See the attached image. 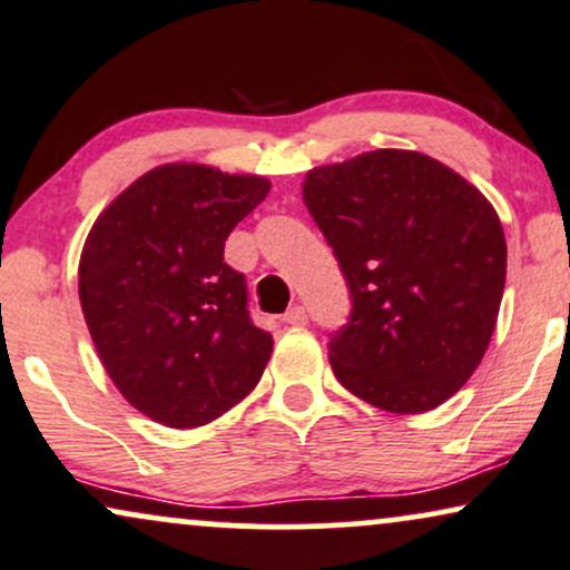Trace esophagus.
<instances>
[{
  "label": "esophagus",
  "mask_w": 570,
  "mask_h": 570,
  "mask_svg": "<svg viewBox=\"0 0 570 570\" xmlns=\"http://www.w3.org/2000/svg\"><path fill=\"white\" fill-rule=\"evenodd\" d=\"M284 323H289V326H305L307 309L302 305H294L292 309H286V313H284Z\"/></svg>",
  "instance_id": "1"
}]
</instances>
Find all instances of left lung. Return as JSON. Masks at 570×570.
<instances>
[{
	"instance_id": "1",
	"label": "left lung",
	"mask_w": 570,
	"mask_h": 570,
	"mask_svg": "<svg viewBox=\"0 0 570 570\" xmlns=\"http://www.w3.org/2000/svg\"><path fill=\"white\" fill-rule=\"evenodd\" d=\"M302 199L352 292L328 347L338 384L386 413L442 405L479 368L500 315L508 244L492 202L413 149L318 165Z\"/></svg>"
}]
</instances>
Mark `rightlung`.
<instances>
[{"mask_svg":"<svg viewBox=\"0 0 570 570\" xmlns=\"http://www.w3.org/2000/svg\"><path fill=\"white\" fill-rule=\"evenodd\" d=\"M271 191L255 173L165 163L94 220L78 297L107 376L141 415L197 429L261 381L273 336L247 313L244 276L223 263L228 234Z\"/></svg>","mask_w":570,"mask_h":570,"instance_id":"1","label":"right lung"}]
</instances>
